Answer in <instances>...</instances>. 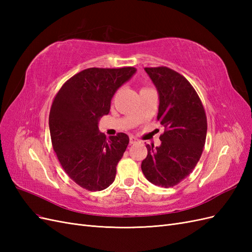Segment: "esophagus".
<instances>
[{
  "label": "esophagus",
  "instance_id": "34e87169",
  "mask_svg": "<svg viewBox=\"0 0 252 252\" xmlns=\"http://www.w3.org/2000/svg\"><path fill=\"white\" fill-rule=\"evenodd\" d=\"M129 142H130V144H134V143H136L138 142V139H135L134 136H130V139H129Z\"/></svg>",
  "mask_w": 252,
  "mask_h": 252
}]
</instances>
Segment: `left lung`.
<instances>
[{"label": "left lung", "mask_w": 252, "mask_h": 252, "mask_svg": "<svg viewBox=\"0 0 252 252\" xmlns=\"http://www.w3.org/2000/svg\"><path fill=\"white\" fill-rule=\"evenodd\" d=\"M158 94V121L165 131L161 145H146L142 171L150 183L173 187L192 172L202 156L207 119L196 91L183 75L167 67H146Z\"/></svg>", "instance_id": "obj_1"}]
</instances>
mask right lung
<instances>
[{"label": "right lung", "mask_w": 252, "mask_h": 252, "mask_svg": "<svg viewBox=\"0 0 252 252\" xmlns=\"http://www.w3.org/2000/svg\"><path fill=\"white\" fill-rule=\"evenodd\" d=\"M134 67L88 68L68 80L52 102L49 130L63 169L90 191L109 187L129 143L126 133L106 139L98 121L109 113L116 91L130 80Z\"/></svg>", "instance_id": "add662e5"}]
</instances>
